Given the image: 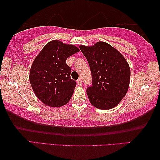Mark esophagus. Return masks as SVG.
<instances>
[{"instance_id":"34e87169","label":"esophagus","mask_w":160,"mask_h":160,"mask_svg":"<svg viewBox=\"0 0 160 160\" xmlns=\"http://www.w3.org/2000/svg\"><path fill=\"white\" fill-rule=\"evenodd\" d=\"M77 84L78 85V86H82V78H78V79L77 81Z\"/></svg>"}]
</instances>
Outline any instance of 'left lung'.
I'll return each instance as SVG.
<instances>
[{
	"label": "left lung",
	"instance_id": "8db88e82",
	"mask_svg": "<svg viewBox=\"0 0 160 160\" xmlns=\"http://www.w3.org/2000/svg\"><path fill=\"white\" fill-rule=\"evenodd\" d=\"M79 48L92 76V85L86 88L90 103L99 109L114 108L129 87L130 69L127 61L117 49L103 42Z\"/></svg>",
	"mask_w": 160,
	"mask_h": 160
}]
</instances>
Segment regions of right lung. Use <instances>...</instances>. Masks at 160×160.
Masks as SVG:
<instances>
[{"label":"right lung","mask_w":160,"mask_h":160,"mask_svg":"<svg viewBox=\"0 0 160 160\" xmlns=\"http://www.w3.org/2000/svg\"><path fill=\"white\" fill-rule=\"evenodd\" d=\"M79 52L77 47L53 40L42 49L32 64L30 82L40 100L51 107H60L72 97L77 83L71 78L66 60Z\"/></svg>","instance_id":"add662e5"}]
</instances>
